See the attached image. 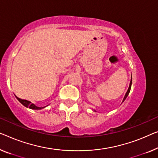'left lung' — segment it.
Returning <instances> with one entry per match:
<instances>
[{
    "mask_svg": "<svg viewBox=\"0 0 158 158\" xmlns=\"http://www.w3.org/2000/svg\"><path fill=\"white\" fill-rule=\"evenodd\" d=\"M131 85H132V74H131V81H130V84H129V87H128V90H127V92L126 93V94H125V96H124V98H123V102H122V103H123L125 100H126V98H127V96H128V94H129V93H130V91H131ZM94 111L95 112H96V110H94Z\"/></svg>",
    "mask_w": 158,
    "mask_h": 158,
    "instance_id": "1",
    "label": "left lung"
}]
</instances>
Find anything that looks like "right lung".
<instances>
[{
	"mask_svg": "<svg viewBox=\"0 0 158 158\" xmlns=\"http://www.w3.org/2000/svg\"><path fill=\"white\" fill-rule=\"evenodd\" d=\"M15 97L17 98V99L24 106L27 107V108H30V109H34V110H40L44 109V108H45L46 106H44V107H38L36 105H35L34 103H32V102H30V101H27V100H25V99H21V98L17 97V96H15Z\"/></svg>",
	"mask_w": 158,
	"mask_h": 158,
	"instance_id": "1",
	"label": "right lung"
}]
</instances>
